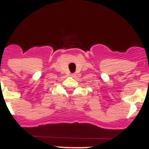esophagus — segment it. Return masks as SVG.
Instances as JSON below:
<instances>
[{
	"label": "esophagus",
	"mask_w": 149,
	"mask_h": 149,
	"mask_svg": "<svg viewBox=\"0 0 149 149\" xmlns=\"http://www.w3.org/2000/svg\"><path fill=\"white\" fill-rule=\"evenodd\" d=\"M71 76H76V74H74V73H72V74H71Z\"/></svg>",
	"instance_id": "esophagus-1"
}]
</instances>
